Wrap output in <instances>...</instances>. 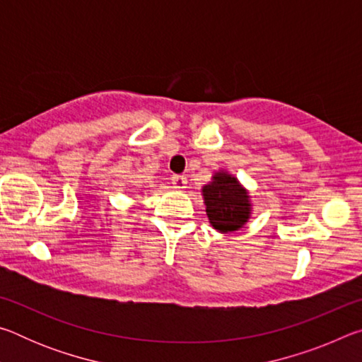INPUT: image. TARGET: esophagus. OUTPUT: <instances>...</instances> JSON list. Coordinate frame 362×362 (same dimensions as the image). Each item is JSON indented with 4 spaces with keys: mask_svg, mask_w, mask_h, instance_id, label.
Wrapping results in <instances>:
<instances>
[{
    "mask_svg": "<svg viewBox=\"0 0 362 362\" xmlns=\"http://www.w3.org/2000/svg\"><path fill=\"white\" fill-rule=\"evenodd\" d=\"M170 180H173V185L174 188L177 189H183L187 187V177L185 175H177L174 174L173 177H170Z\"/></svg>",
    "mask_w": 362,
    "mask_h": 362,
    "instance_id": "1",
    "label": "esophagus"
}]
</instances>
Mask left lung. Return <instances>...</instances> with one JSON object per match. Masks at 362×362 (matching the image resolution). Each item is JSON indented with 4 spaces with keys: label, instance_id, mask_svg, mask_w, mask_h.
I'll return each instance as SVG.
<instances>
[{
    "label": "left lung",
    "instance_id": "8db88e82",
    "mask_svg": "<svg viewBox=\"0 0 362 362\" xmlns=\"http://www.w3.org/2000/svg\"><path fill=\"white\" fill-rule=\"evenodd\" d=\"M203 196L207 217L217 231H235L247 222L250 214L249 196L235 177L217 173L209 185L203 188Z\"/></svg>",
    "mask_w": 362,
    "mask_h": 362
}]
</instances>
